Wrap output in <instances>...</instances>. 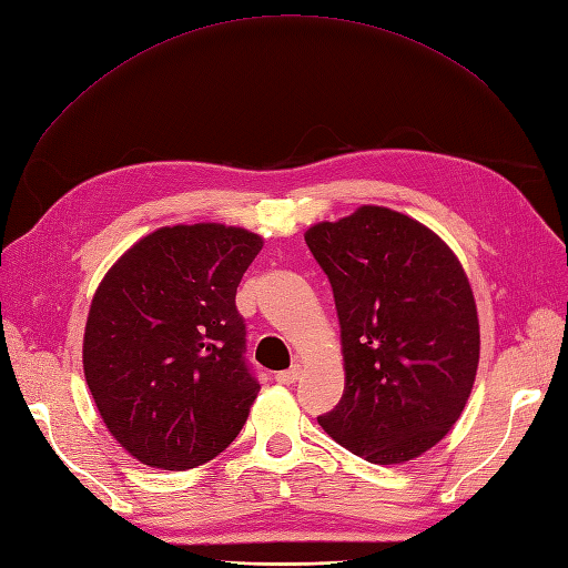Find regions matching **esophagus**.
Listing matches in <instances>:
<instances>
[{
	"label": "esophagus",
	"mask_w": 568,
	"mask_h": 568,
	"mask_svg": "<svg viewBox=\"0 0 568 568\" xmlns=\"http://www.w3.org/2000/svg\"><path fill=\"white\" fill-rule=\"evenodd\" d=\"M301 374H303L301 367H291V369H286V372H277V374H274V382L282 384V386H291V384H296V382L301 379Z\"/></svg>",
	"instance_id": "obj_1"
}]
</instances>
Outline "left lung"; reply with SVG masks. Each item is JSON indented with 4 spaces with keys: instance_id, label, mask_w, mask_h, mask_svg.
<instances>
[{
    "instance_id": "left-lung-1",
    "label": "left lung",
    "mask_w": 568,
    "mask_h": 568,
    "mask_svg": "<svg viewBox=\"0 0 568 568\" xmlns=\"http://www.w3.org/2000/svg\"><path fill=\"white\" fill-rule=\"evenodd\" d=\"M329 277L346 386L320 426L372 464H405L448 436L478 369L474 291L455 251L405 213L359 205L305 230Z\"/></svg>"
}]
</instances>
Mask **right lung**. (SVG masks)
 Masks as SVG:
<instances>
[{
    "instance_id": "right-lung-1",
    "label": "right lung",
    "mask_w": 568,
    "mask_h": 568,
    "mask_svg": "<svg viewBox=\"0 0 568 568\" xmlns=\"http://www.w3.org/2000/svg\"><path fill=\"white\" fill-rule=\"evenodd\" d=\"M263 236L222 222L159 227L99 282L82 338L84 382L136 462L184 471L217 457L248 419L234 296Z\"/></svg>"
}]
</instances>
